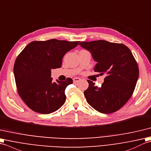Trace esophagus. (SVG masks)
Returning a JSON list of instances; mask_svg holds the SVG:
<instances>
[{
	"mask_svg": "<svg viewBox=\"0 0 151 151\" xmlns=\"http://www.w3.org/2000/svg\"><path fill=\"white\" fill-rule=\"evenodd\" d=\"M80 80H81V79L79 78H75L73 79V83H77V82H79Z\"/></svg>",
	"mask_w": 151,
	"mask_h": 151,
	"instance_id": "obj_1",
	"label": "esophagus"
}]
</instances>
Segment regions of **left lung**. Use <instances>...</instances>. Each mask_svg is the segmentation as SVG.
<instances>
[{
    "mask_svg": "<svg viewBox=\"0 0 151 151\" xmlns=\"http://www.w3.org/2000/svg\"><path fill=\"white\" fill-rule=\"evenodd\" d=\"M79 45L97 62L94 72L106 74L99 88L87 80L89 86L84 92L86 101L103 114L117 111L131 97L138 79V66L131 51L123 44L104 40L81 42Z\"/></svg>",
    "mask_w": 151,
    "mask_h": 151,
    "instance_id": "8db88e82",
    "label": "left lung"
}]
</instances>
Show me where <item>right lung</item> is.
Segmentation results:
<instances>
[{
	"label": "right lung",
	"mask_w": 151,
	"mask_h": 151,
	"mask_svg": "<svg viewBox=\"0 0 151 151\" xmlns=\"http://www.w3.org/2000/svg\"><path fill=\"white\" fill-rule=\"evenodd\" d=\"M79 42L55 39L33 41L19 55L13 73L19 94L30 109L48 114L64 105L65 89L73 80L53 82L51 70L61 68L65 53Z\"/></svg>",
	"instance_id": "add662e5"
}]
</instances>
